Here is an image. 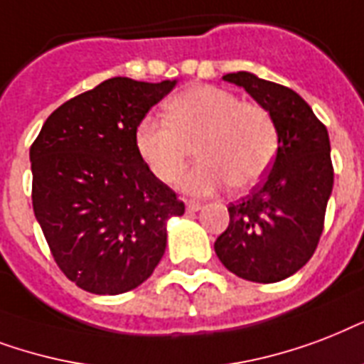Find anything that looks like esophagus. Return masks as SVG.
<instances>
[{"mask_svg":"<svg viewBox=\"0 0 364 364\" xmlns=\"http://www.w3.org/2000/svg\"><path fill=\"white\" fill-rule=\"evenodd\" d=\"M201 208V203L199 201H186V210L188 213H197Z\"/></svg>","mask_w":364,"mask_h":364,"instance_id":"obj_1","label":"esophagus"}]
</instances>
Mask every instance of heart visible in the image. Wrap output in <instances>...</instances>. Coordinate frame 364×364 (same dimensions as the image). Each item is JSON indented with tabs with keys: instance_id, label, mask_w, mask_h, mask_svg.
<instances>
[{
	"instance_id": "heart-1",
	"label": "heart",
	"mask_w": 364,
	"mask_h": 364,
	"mask_svg": "<svg viewBox=\"0 0 364 364\" xmlns=\"http://www.w3.org/2000/svg\"><path fill=\"white\" fill-rule=\"evenodd\" d=\"M167 119L144 117L134 132L140 159L163 184L178 178L196 148L201 161L180 186L210 196L226 184L247 190L275 161L279 132L272 114L220 87H191L167 102Z\"/></svg>"
}]
</instances>
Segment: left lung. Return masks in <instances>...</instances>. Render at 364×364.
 <instances>
[{
  "instance_id": "8db88e82",
  "label": "left lung",
  "mask_w": 364,
  "mask_h": 364,
  "mask_svg": "<svg viewBox=\"0 0 364 364\" xmlns=\"http://www.w3.org/2000/svg\"><path fill=\"white\" fill-rule=\"evenodd\" d=\"M272 114L279 150L267 178L239 203L214 241L220 262L237 277L277 283L308 264L319 243L334 184L326 127L298 92L250 72L226 74Z\"/></svg>"
}]
</instances>
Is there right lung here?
Here are the masks:
<instances>
[{
    "mask_svg": "<svg viewBox=\"0 0 364 364\" xmlns=\"http://www.w3.org/2000/svg\"><path fill=\"white\" fill-rule=\"evenodd\" d=\"M174 81L112 77L47 117L30 148L33 214L56 266L92 294H121L150 277L167 220L184 214L134 144L138 123Z\"/></svg>",
    "mask_w": 364,
    "mask_h": 364,
    "instance_id": "right-lung-1",
    "label": "right lung"
}]
</instances>
